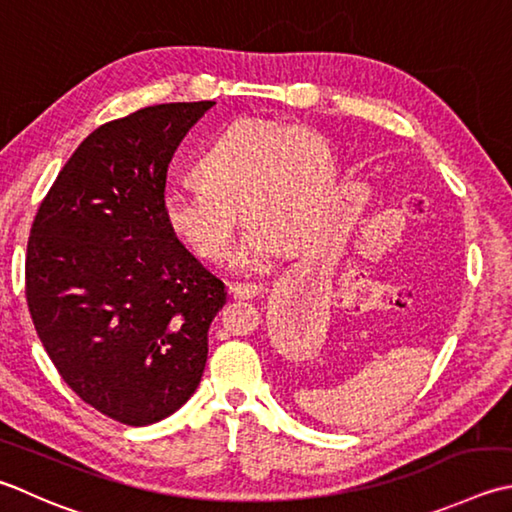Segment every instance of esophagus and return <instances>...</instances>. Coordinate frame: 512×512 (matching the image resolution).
Instances as JSON below:
<instances>
[{"mask_svg":"<svg viewBox=\"0 0 512 512\" xmlns=\"http://www.w3.org/2000/svg\"><path fill=\"white\" fill-rule=\"evenodd\" d=\"M228 293L233 299H255L259 293H262V286H257V284H230Z\"/></svg>","mask_w":512,"mask_h":512,"instance_id":"34e87169","label":"esophagus"}]
</instances>
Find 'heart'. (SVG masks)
<instances>
[{
    "mask_svg": "<svg viewBox=\"0 0 512 512\" xmlns=\"http://www.w3.org/2000/svg\"><path fill=\"white\" fill-rule=\"evenodd\" d=\"M197 188H168L162 215L179 242L217 262L248 219L230 268L264 273L290 244L322 233L335 197V155L317 130L270 119L224 128L195 164Z\"/></svg>",
    "mask_w": 512,
    "mask_h": 512,
    "instance_id": "b5f03b06",
    "label": "heart"
}]
</instances>
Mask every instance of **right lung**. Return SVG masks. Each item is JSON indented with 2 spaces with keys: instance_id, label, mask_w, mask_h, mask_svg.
<instances>
[{
  "instance_id": "1",
  "label": "right lung",
  "mask_w": 512,
  "mask_h": 512,
  "mask_svg": "<svg viewBox=\"0 0 512 512\" xmlns=\"http://www.w3.org/2000/svg\"><path fill=\"white\" fill-rule=\"evenodd\" d=\"M215 102L137 110L93 130L39 206L26 302L64 382L99 413L148 426L199 386L226 288L170 233L168 164Z\"/></svg>"
}]
</instances>
